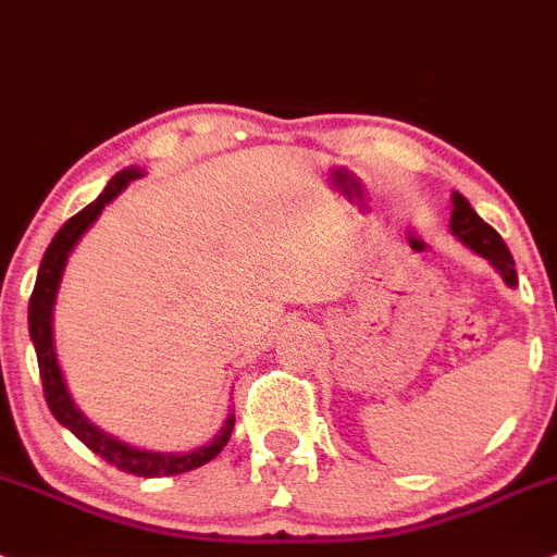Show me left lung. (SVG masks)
Returning <instances> with one entry per match:
<instances>
[{
    "instance_id": "obj_1",
    "label": "left lung",
    "mask_w": 557,
    "mask_h": 557,
    "mask_svg": "<svg viewBox=\"0 0 557 557\" xmlns=\"http://www.w3.org/2000/svg\"><path fill=\"white\" fill-rule=\"evenodd\" d=\"M451 201H454V210H451L454 235H457V238L462 240L468 249H473L476 255H482V258H485L487 263H491L493 269L502 274V280H505L510 288H516V285H519V277H516V263H512L510 249L505 246V240H502L499 232L493 230L491 224H485V221H482L480 215L473 212V207L468 205L466 196L454 193Z\"/></svg>"
}]
</instances>
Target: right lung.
<instances>
[{
	"mask_svg": "<svg viewBox=\"0 0 557 557\" xmlns=\"http://www.w3.org/2000/svg\"><path fill=\"white\" fill-rule=\"evenodd\" d=\"M139 176H143L139 168H125V171H120L89 207H84L77 215H72V219L55 232V238L47 246L41 265H38V277L30 297L27 322H30V338L38 356V372H41L45 398L47 406H50L52 418L61 425H66L86 448H91L98 457H103L109 466L120 468V471L134 473V476H176V473L193 471V468L205 466V462L219 457L221 448H224L226 440H230L232 429H235V414L226 418V423L221 425V432L215 434L207 446L193 448V451L187 454H162L134 448L128 446V443H120V440L111 437V434L100 432L98 425L91 423V420L77 409L70 389H66L64 375H61V367H58L55 345H52V308H55L58 285H61V277H64L66 260H70L72 249H75L77 240L84 238V232L98 221V215L103 212V207L109 205L111 198H117L120 193L128 187V182H134V178Z\"/></svg>",
	"mask_w": 557,
	"mask_h": 557,
	"instance_id": "right-lung-1",
	"label": "right lung"
}]
</instances>
